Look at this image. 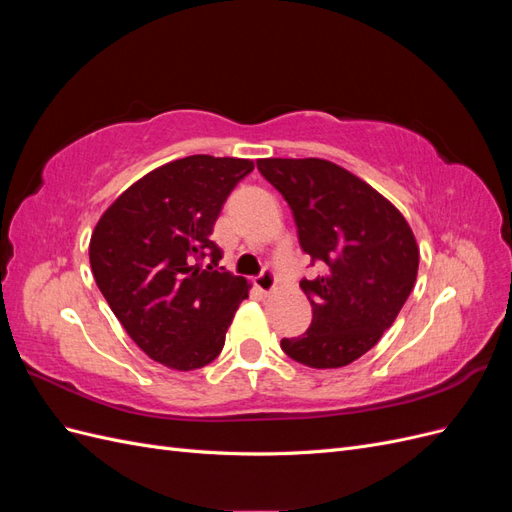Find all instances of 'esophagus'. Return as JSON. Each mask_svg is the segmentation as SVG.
Returning <instances> with one entry per match:
<instances>
[{"mask_svg": "<svg viewBox=\"0 0 512 512\" xmlns=\"http://www.w3.org/2000/svg\"><path fill=\"white\" fill-rule=\"evenodd\" d=\"M254 284H256V288H258L260 292L271 294V292L277 288V277H275V273H273L271 269H265V271H262V273L256 277Z\"/></svg>", "mask_w": 512, "mask_h": 512, "instance_id": "1", "label": "esophagus"}]
</instances>
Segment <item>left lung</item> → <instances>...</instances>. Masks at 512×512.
<instances>
[{
  "label": "left lung",
  "instance_id": "1",
  "mask_svg": "<svg viewBox=\"0 0 512 512\" xmlns=\"http://www.w3.org/2000/svg\"><path fill=\"white\" fill-rule=\"evenodd\" d=\"M260 175L280 192L299 243L322 275L301 280L312 324L282 350L314 369L350 365L378 344L416 282L418 245L399 209L346 168L320 158H265Z\"/></svg>",
  "mask_w": 512,
  "mask_h": 512
}]
</instances>
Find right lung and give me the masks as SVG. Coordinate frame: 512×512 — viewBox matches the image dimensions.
<instances>
[{"label":"right lung","mask_w":512,"mask_h":512,"mask_svg":"<svg viewBox=\"0 0 512 512\" xmlns=\"http://www.w3.org/2000/svg\"><path fill=\"white\" fill-rule=\"evenodd\" d=\"M252 170L241 158L168 162L132 183L91 232L89 262L106 303L134 344L170 369L209 365L250 292L245 277L215 269L222 250L211 232Z\"/></svg>","instance_id":"add662e5"}]
</instances>
